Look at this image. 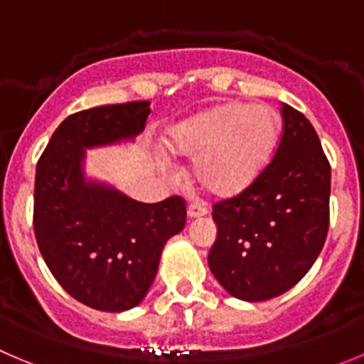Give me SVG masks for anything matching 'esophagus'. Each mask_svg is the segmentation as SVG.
Masks as SVG:
<instances>
[{"label": "esophagus", "instance_id": "1", "mask_svg": "<svg viewBox=\"0 0 364 364\" xmlns=\"http://www.w3.org/2000/svg\"><path fill=\"white\" fill-rule=\"evenodd\" d=\"M207 214V207H203V205H200V203H191V205L188 207V216L191 218H202V216H205Z\"/></svg>", "mask_w": 364, "mask_h": 364}]
</instances>
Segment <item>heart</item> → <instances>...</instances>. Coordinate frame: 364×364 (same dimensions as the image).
<instances>
[{
  "mask_svg": "<svg viewBox=\"0 0 364 364\" xmlns=\"http://www.w3.org/2000/svg\"><path fill=\"white\" fill-rule=\"evenodd\" d=\"M280 116L266 105L230 103L175 124L168 148L193 161V178L218 198L250 188L275 154Z\"/></svg>",
  "mask_w": 364,
  "mask_h": 364,
  "instance_id": "heart-1",
  "label": "heart"
}]
</instances>
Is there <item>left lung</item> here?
<instances>
[{
  "label": "left lung",
  "instance_id": "left-lung-1",
  "mask_svg": "<svg viewBox=\"0 0 364 364\" xmlns=\"http://www.w3.org/2000/svg\"><path fill=\"white\" fill-rule=\"evenodd\" d=\"M282 137L250 188L213 205L218 237L209 268L240 300L262 302L311 269L328 230L331 164L311 121L280 105Z\"/></svg>",
  "mask_w": 364,
  "mask_h": 364
}]
</instances>
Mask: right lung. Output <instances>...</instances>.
<instances>
[{"label": "right lung", "instance_id": "obj_1", "mask_svg": "<svg viewBox=\"0 0 364 364\" xmlns=\"http://www.w3.org/2000/svg\"><path fill=\"white\" fill-rule=\"evenodd\" d=\"M148 116L150 102L71 114L37 162L33 230L41 254L73 299L107 313L141 304L166 241L186 227L182 196L143 203L85 180V148L134 139Z\"/></svg>", "mask_w": 364, "mask_h": 364}]
</instances>
